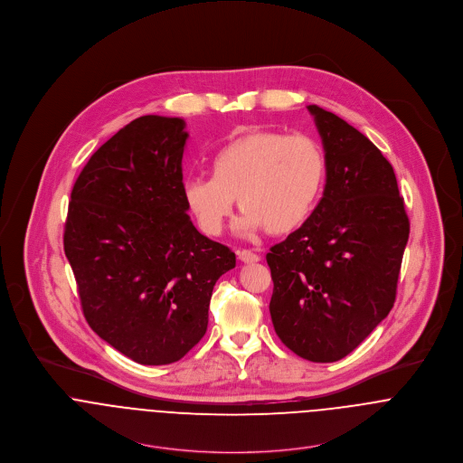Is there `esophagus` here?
I'll return each instance as SVG.
<instances>
[{"label": "esophagus", "instance_id": "34e87169", "mask_svg": "<svg viewBox=\"0 0 463 463\" xmlns=\"http://www.w3.org/2000/svg\"><path fill=\"white\" fill-rule=\"evenodd\" d=\"M239 260L244 262V264H257V262L260 260V257L255 255V253L250 251V250H242V251H239Z\"/></svg>", "mask_w": 463, "mask_h": 463}]
</instances>
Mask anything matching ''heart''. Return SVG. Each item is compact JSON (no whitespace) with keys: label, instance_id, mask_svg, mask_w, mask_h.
Masks as SVG:
<instances>
[{"label":"heart","instance_id":"1","mask_svg":"<svg viewBox=\"0 0 463 463\" xmlns=\"http://www.w3.org/2000/svg\"><path fill=\"white\" fill-rule=\"evenodd\" d=\"M326 180V156L310 137L278 130L244 133L210 158V178L184 184L185 204L206 235H219L235 199L244 210L241 233L298 230L314 212Z\"/></svg>","mask_w":463,"mask_h":463}]
</instances>
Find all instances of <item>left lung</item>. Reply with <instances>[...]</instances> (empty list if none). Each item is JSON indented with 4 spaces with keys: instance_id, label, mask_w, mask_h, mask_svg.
Wrapping results in <instances>:
<instances>
[{
    "instance_id": "1",
    "label": "left lung",
    "mask_w": 463,
    "mask_h": 463,
    "mask_svg": "<svg viewBox=\"0 0 463 463\" xmlns=\"http://www.w3.org/2000/svg\"><path fill=\"white\" fill-rule=\"evenodd\" d=\"M326 185L310 217L270 248L269 303L279 340L310 362H336L392 310L410 221L391 162L328 110L308 105Z\"/></svg>"
}]
</instances>
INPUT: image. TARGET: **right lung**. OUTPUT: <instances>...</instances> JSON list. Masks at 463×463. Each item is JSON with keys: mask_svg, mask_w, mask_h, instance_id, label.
<instances>
[{"mask_svg": "<svg viewBox=\"0 0 463 463\" xmlns=\"http://www.w3.org/2000/svg\"><path fill=\"white\" fill-rule=\"evenodd\" d=\"M180 118L142 116L109 138L74 182L64 251L81 310L142 365L184 358L208 326L215 281L235 253L201 235L184 199Z\"/></svg>", "mask_w": 463, "mask_h": 463, "instance_id": "right-lung-1", "label": "right lung"}]
</instances>
